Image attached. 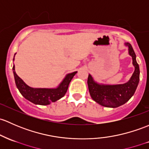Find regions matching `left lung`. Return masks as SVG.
<instances>
[{"mask_svg": "<svg viewBox=\"0 0 149 149\" xmlns=\"http://www.w3.org/2000/svg\"><path fill=\"white\" fill-rule=\"evenodd\" d=\"M128 47V54L132 57L135 70L127 83L118 85H103L95 82L90 74L88 77L89 93L93 101L103 106L116 108L126 103L135 93L139 82V64L136 60V54L129 43H125Z\"/></svg>", "mask_w": 149, "mask_h": 149, "instance_id": "8db88e82", "label": "left lung"}]
</instances>
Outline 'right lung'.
I'll return each instance as SVG.
<instances>
[{
    "label": "right lung",
    "mask_w": 149,
    "mask_h": 149,
    "mask_svg": "<svg viewBox=\"0 0 149 149\" xmlns=\"http://www.w3.org/2000/svg\"><path fill=\"white\" fill-rule=\"evenodd\" d=\"M13 70L15 85L21 95L26 99L29 100L34 104L42 105V106L48 105L51 103L55 102L64 96L68 90L70 81L77 73V71H75L67 74L60 85L55 88H34L25 84L24 81L16 74L14 65L13 67Z\"/></svg>",
    "instance_id": "add662e5"
}]
</instances>
